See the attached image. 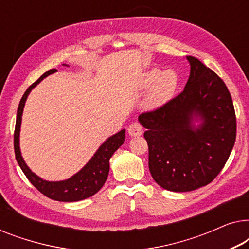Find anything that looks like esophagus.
<instances>
[{"mask_svg": "<svg viewBox=\"0 0 249 249\" xmlns=\"http://www.w3.org/2000/svg\"><path fill=\"white\" fill-rule=\"evenodd\" d=\"M128 134L131 137H138V136L142 134V127L138 122H134V124H131L128 127Z\"/></svg>", "mask_w": 249, "mask_h": 249, "instance_id": "obj_1", "label": "esophagus"}]
</instances>
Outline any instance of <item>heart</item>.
<instances>
[{"label":"heart","instance_id":"heart-1","mask_svg":"<svg viewBox=\"0 0 249 249\" xmlns=\"http://www.w3.org/2000/svg\"><path fill=\"white\" fill-rule=\"evenodd\" d=\"M141 86L142 89L151 87L145 104L149 110H156L173 97L178 87V74L172 69L161 71L154 68L144 74Z\"/></svg>","mask_w":249,"mask_h":249}]
</instances>
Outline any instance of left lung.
Listing matches in <instances>:
<instances>
[{"mask_svg":"<svg viewBox=\"0 0 249 249\" xmlns=\"http://www.w3.org/2000/svg\"><path fill=\"white\" fill-rule=\"evenodd\" d=\"M186 59L190 74L182 93L138 117L146 129L153 179L176 193L213 181L229 159L237 129L232 98L223 80L196 57Z\"/></svg>","mask_w":249,"mask_h":249,"instance_id":"obj_1","label":"left lung"}]
</instances>
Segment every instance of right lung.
Masks as SVG:
<instances>
[{"mask_svg":"<svg viewBox=\"0 0 249 249\" xmlns=\"http://www.w3.org/2000/svg\"><path fill=\"white\" fill-rule=\"evenodd\" d=\"M67 66V64H62ZM56 69L49 70L43 76L38 78L28 89L25 91L23 96L20 101L18 111H17V121L15 129V154L17 162L22 172L28 178L34 187H36L40 193L44 194L51 199L59 200V202H78V200L86 199L88 197L93 196L100 190L107 181L108 171H110V159L113 153L120 147L124 142L125 139V129L117 132L111 137H108L103 144H102L91 159L81 168L77 173L71 176L70 178L61 181H49L44 180L34 173L29 166L26 164L25 160L20 151V128H21V120L23 107H25L27 97L34 88L50 74L56 72Z\"/></svg>","mask_w":249,"mask_h":249,"instance_id":"1","label":"right lung"}]
</instances>
